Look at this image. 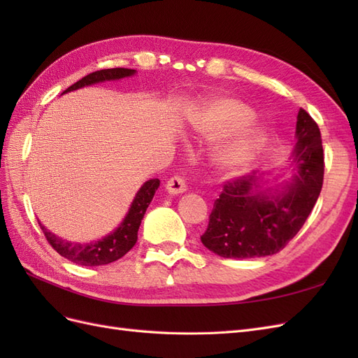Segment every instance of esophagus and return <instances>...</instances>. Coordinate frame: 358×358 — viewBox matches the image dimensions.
I'll return each mask as SVG.
<instances>
[{"label": "esophagus", "mask_w": 358, "mask_h": 358, "mask_svg": "<svg viewBox=\"0 0 358 358\" xmlns=\"http://www.w3.org/2000/svg\"><path fill=\"white\" fill-rule=\"evenodd\" d=\"M166 189L173 194V196H178V194H183L187 191V182L180 176H173L167 180Z\"/></svg>", "instance_id": "34e87169"}]
</instances>
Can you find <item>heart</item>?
Listing matches in <instances>:
<instances>
[{"label":"heart","instance_id":"heart-1","mask_svg":"<svg viewBox=\"0 0 358 358\" xmlns=\"http://www.w3.org/2000/svg\"><path fill=\"white\" fill-rule=\"evenodd\" d=\"M254 112L245 103L234 99H216L206 103L196 116L194 129L204 138H227L215 146L212 164L221 175H234L243 170L263 148L266 134L252 125Z\"/></svg>","mask_w":358,"mask_h":358}]
</instances>
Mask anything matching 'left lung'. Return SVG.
Returning <instances> with one entry per match:
<instances>
[{"mask_svg":"<svg viewBox=\"0 0 358 358\" xmlns=\"http://www.w3.org/2000/svg\"><path fill=\"white\" fill-rule=\"evenodd\" d=\"M292 166V179L276 188L259 185L255 173L225 182L201 243L216 255L241 259L284 249L308 220L324 179L320 128L303 109L297 115Z\"/></svg>","mask_w":358,"mask_h":358,"instance_id":"obj_1","label":"left lung"}]
</instances>
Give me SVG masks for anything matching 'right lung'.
<instances>
[{
    "label": "right lung",
    "instance_id": "obj_1",
    "mask_svg": "<svg viewBox=\"0 0 358 358\" xmlns=\"http://www.w3.org/2000/svg\"><path fill=\"white\" fill-rule=\"evenodd\" d=\"M133 74H136V70H131V69H106L100 71H94L88 76H85V78L80 79L79 82L71 85L70 88H67L62 94L83 88V86H91L94 83L129 78V76ZM158 187H159L158 179L146 180L142 185V188L137 191L124 221L119 224L116 230H113L110 234L104 236L103 239L96 242L71 243L50 233L48 229H45V225H41V222L38 221L40 229L43 230V233H45L50 246L55 249L59 255L70 259V262L76 264L104 266V264L113 263L116 259L122 258L129 249L136 245L138 227L142 224L145 212L148 209V206L150 204V201H152Z\"/></svg>",
    "mask_w": 358,
    "mask_h": 358
}]
</instances>
